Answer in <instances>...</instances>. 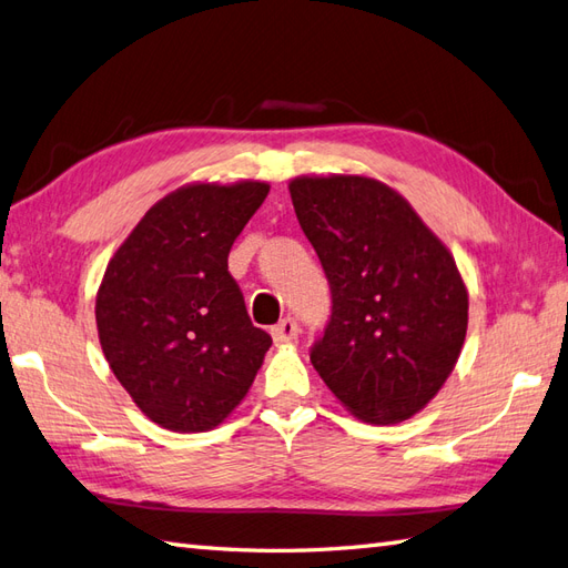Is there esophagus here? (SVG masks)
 Returning <instances> with one entry per match:
<instances>
[{"mask_svg":"<svg viewBox=\"0 0 568 568\" xmlns=\"http://www.w3.org/2000/svg\"><path fill=\"white\" fill-rule=\"evenodd\" d=\"M271 336L275 341V345H287V343H295L300 336V328L297 322L293 316H285L278 326L271 328Z\"/></svg>","mask_w":568,"mask_h":568,"instance_id":"1","label":"esophagus"}]
</instances>
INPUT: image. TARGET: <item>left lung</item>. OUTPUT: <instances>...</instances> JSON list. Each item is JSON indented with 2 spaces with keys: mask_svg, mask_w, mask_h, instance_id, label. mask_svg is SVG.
<instances>
[{
  "mask_svg": "<svg viewBox=\"0 0 568 568\" xmlns=\"http://www.w3.org/2000/svg\"><path fill=\"white\" fill-rule=\"evenodd\" d=\"M290 196L331 287L310 359L355 417L394 425L436 396L468 331L456 261L394 189L359 174L297 178Z\"/></svg>",
  "mask_w": 568,
  "mask_h": 568,
  "instance_id": "obj_1",
  "label": "left lung"
}]
</instances>
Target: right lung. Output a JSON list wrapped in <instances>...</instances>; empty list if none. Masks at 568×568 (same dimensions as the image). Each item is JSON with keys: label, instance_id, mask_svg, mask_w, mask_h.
I'll return each mask as SVG.
<instances>
[{"label": "right lung", "instance_id": "1", "mask_svg": "<svg viewBox=\"0 0 568 568\" xmlns=\"http://www.w3.org/2000/svg\"><path fill=\"white\" fill-rule=\"evenodd\" d=\"M266 182L189 184L141 217L105 268L98 336L126 394L160 427L209 432L237 408L271 347L227 254Z\"/></svg>", "mask_w": 568, "mask_h": 568}]
</instances>
